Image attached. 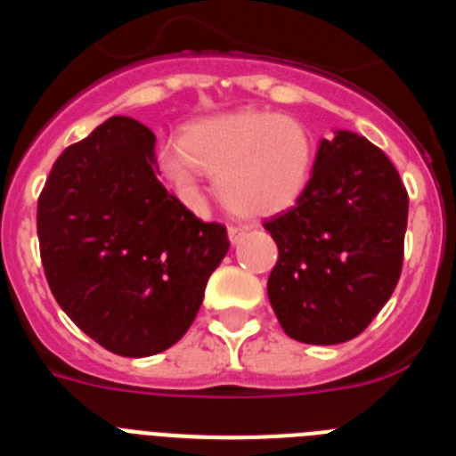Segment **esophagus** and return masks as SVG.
I'll return each mask as SVG.
<instances>
[{"instance_id":"34e87169","label":"esophagus","mask_w":456,"mask_h":456,"mask_svg":"<svg viewBox=\"0 0 456 456\" xmlns=\"http://www.w3.org/2000/svg\"><path fill=\"white\" fill-rule=\"evenodd\" d=\"M247 232H248L247 225H231V228H228V237H231L232 244H237V241L247 235Z\"/></svg>"}]
</instances>
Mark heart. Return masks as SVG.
I'll return each mask as SVG.
<instances>
[{
	"instance_id": "b5f03b06",
	"label": "heart",
	"mask_w": 456,
	"mask_h": 456,
	"mask_svg": "<svg viewBox=\"0 0 456 456\" xmlns=\"http://www.w3.org/2000/svg\"><path fill=\"white\" fill-rule=\"evenodd\" d=\"M315 162L313 136L289 116L244 109L191 123L183 141L162 148L168 178L187 199H199L200 171L232 215L257 219L297 203Z\"/></svg>"
}]
</instances>
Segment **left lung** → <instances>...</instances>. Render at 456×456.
I'll list each match as a JSON object with an SVG mask.
<instances>
[{"label": "left lung", "instance_id": "obj_1", "mask_svg": "<svg viewBox=\"0 0 456 456\" xmlns=\"http://www.w3.org/2000/svg\"><path fill=\"white\" fill-rule=\"evenodd\" d=\"M409 193L386 152L340 130L322 139L294 208L265 221L278 247L267 294L283 331L305 345L363 333L404 263Z\"/></svg>", "mask_w": 456, "mask_h": 456}]
</instances>
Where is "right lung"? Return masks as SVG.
I'll return each instance as SVG.
<instances>
[{"instance_id": "1", "label": "right lung", "mask_w": 456, "mask_h": 456, "mask_svg": "<svg viewBox=\"0 0 456 456\" xmlns=\"http://www.w3.org/2000/svg\"><path fill=\"white\" fill-rule=\"evenodd\" d=\"M40 260L63 313L118 356L180 340L231 240L157 180L155 134L111 116L59 155L38 196Z\"/></svg>"}]
</instances>
